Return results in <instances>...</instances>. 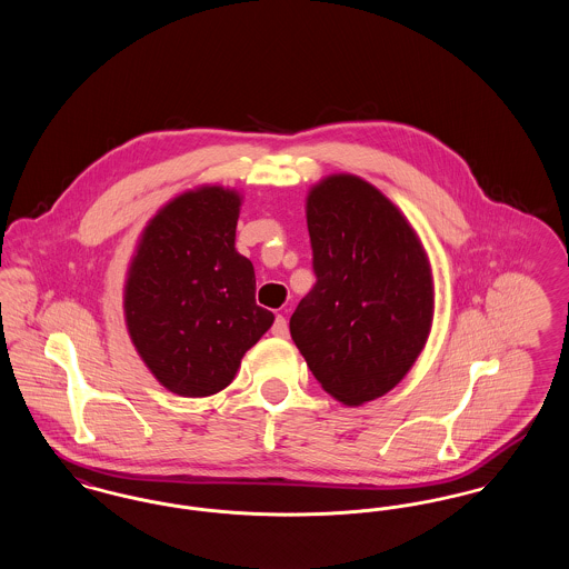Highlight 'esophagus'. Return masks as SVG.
<instances>
[{
    "label": "esophagus",
    "instance_id": "34e87169",
    "mask_svg": "<svg viewBox=\"0 0 569 569\" xmlns=\"http://www.w3.org/2000/svg\"><path fill=\"white\" fill-rule=\"evenodd\" d=\"M271 332L274 337H281V339H286V337H288V322H286V318H283V316H277V318H274Z\"/></svg>",
    "mask_w": 569,
    "mask_h": 569
}]
</instances>
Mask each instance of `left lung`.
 <instances>
[{
  "instance_id": "left-lung-1",
  "label": "left lung",
  "mask_w": 569,
  "mask_h": 569,
  "mask_svg": "<svg viewBox=\"0 0 569 569\" xmlns=\"http://www.w3.org/2000/svg\"><path fill=\"white\" fill-rule=\"evenodd\" d=\"M307 228L316 286L290 335L328 395L362 406L406 378L427 343L431 267L401 211L353 174L309 191Z\"/></svg>"
}]
</instances>
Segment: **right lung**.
<instances>
[{
  "label": "right lung",
  "mask_w": 569,
  "mask_h": 569,
  "mask_svg": "<svg viewBox=\"0 0 569 569\" xmlns=\"http://www.w3.org/2000/svg\"><path fill=\"white\" fill-rule=\"evenodd\" d=\"M241 198L217 186L186 191L149 221L126 281L132 343L181 397L223 390L271 328L256 305L253 264L234 249Z\"/></svg>",
  "instance_id": "add662e5"
}]
</instances>
